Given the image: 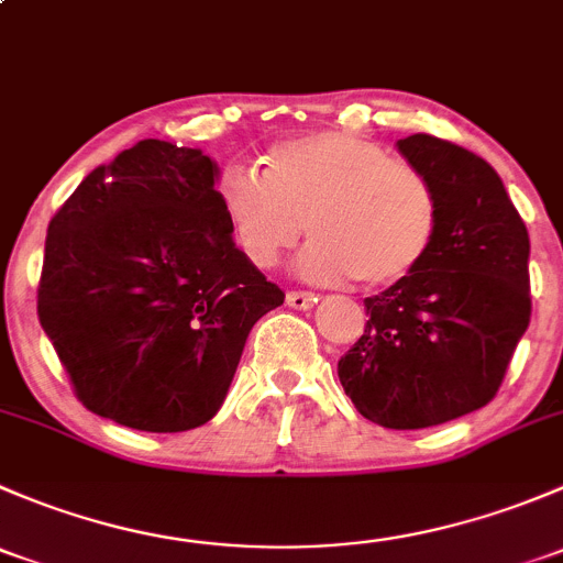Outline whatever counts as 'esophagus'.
I'll return each instance as SVG.
<instances>
[{"label":"esophagus","instance_id":"esophagus-1","mask_svg":"<svg viewBox=\"0 0 563 563\" xmlns=\"http://www.w3.org/2000/svg\"><path fill=\"white\" fill-rule=\"evenodd\" d=\"M286 302H288V308H294V310H308L318 302V297L310 291H288Z\"/></svg>","mask_w":563,"mask_h":563}]
</instances>
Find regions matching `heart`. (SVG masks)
Wrapping results in <instances>:
<instances>
[{"label": "heart", "instance_id": "b5f03b06", "mask_svg": "<svg viewBox=\"0 0 563 563\" xmlns=\"http://www.w3.org/2000/svg\"><path fill=\"white\" fill-rule=\"evenodd\" d=\"M261 163L264 176L229 166L218 179L225 225L258 269L275 266L308 229L313 242L297 261L308 280L391 286L435 245L433 179L376 141L321 130L269 146Z\"/></svg>", "mask_w": 563, "mask_h": 563}]
</instances>
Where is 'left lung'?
<instances>
[{
    "label": "left lung",
    "instance_id": "1",
    "mask_svg": "<svg viewBox=\"0 0 563 563\" xmlns=\"http://www.w3.org/2000/svg\"><path fill=\"white\" fill-rule=\"evenodd\" d=\"M397 150L439 190V236L417 272L365 299L371 321L338 376L365 419L419 430L496 397L531 321V245L490 163L428 133Z\"/></svg>",
    "mask_w": 563,
    "mask_h": 563
}]
</instances>
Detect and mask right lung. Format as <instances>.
I'll use <instances>...</instances> for the list:
<instances>
[{"label":"right lung","instance_id":"right-lung-1","mask_svg":"<svg viewBox=\"0 0 563 563\" xmlns=\"http://www.w3.org/2000/svg\"><path fill=\"white\" fill-rule=\"evenodd\" d=\"M218 163L144 139L51 218L37 316L78 400L146 433L209 422L253 323L286 294L242 255Z\"/></svg>","mask_w":563,"mask_h":563}]
</instances>
